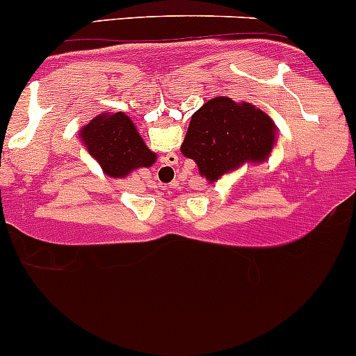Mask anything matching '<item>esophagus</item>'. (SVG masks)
<instances>
[{
  "instance_id": "esophagus-1",
  "label": "esophagus",
  "mask_w": 356,
  "mask_h": 356,
  "mask_svg": "<svg viewBox=\"0 0 356 356\" xmlns=\"http://www.w3.org/2000/svg\"><path fill=\"white\" fill-rule=\"evenodd\" d=\"M177 163H179V156L177 154H167V156H165V160L161 161V167H160V174L163 175L165 179H170V177H174V174H175V167H177Z\"/></svg>"
}]
</instances>
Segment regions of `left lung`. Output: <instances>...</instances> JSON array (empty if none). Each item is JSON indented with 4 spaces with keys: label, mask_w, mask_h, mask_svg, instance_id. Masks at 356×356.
<instances>
[{
    "label": "left lung",
    "mask_w": 356,
    "mask_h": 356,
    "mask_svg": "<svg viewBox=\"0 0 356 356\" xmlns=\"http://www.w3.org/2000/svg\"><path fill=\"white\" fill-rule=\"evenodd\" d=\"M277 132L273 120L254 104L220 95L191 116L181 153L191 158L200 175L212 184L243 165L268 160Z\"/></svg>",
    "instance_id": "left-lung-1"
}]
</instances>
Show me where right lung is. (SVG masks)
I'll return each mask as SVG.
<instances>
[{"label":"right lung","mask_w":356,"mask_h":356,"mask_svg":"<svg viewBox=\"0 0 356 356\" xmlns=\"http://www.w3.org/2000/svg\"><path fill=\"white\" fill-rule=\"evenodd\" d=\"M79 137L102 172L113 179H125L130 172L156 161V154L125 113H101L79 130Z\"/></svg>","instance_id":"obj_1"}]
</instances>
